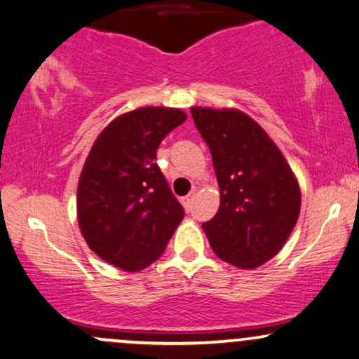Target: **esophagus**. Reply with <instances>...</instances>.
I'll use <instances>...</instances> for the list:
<instances>
[{"mask_svg":"<svg viewBox=\"0 0 359 359\" xmlns=\"http://www.w3.org/2000/svg\"><path fill=\"white\" fill-rule=\"evenodd\" d=\"M194 196H196V194L191 192V194H189V196L182 197V204H184V207H185V210H191V205H192Z\"/></svg>","mask_w":359,"mask_h":359,"instance_id":"obj_1","label":"esophagus"}]
</instances>
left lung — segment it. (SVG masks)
I'll return each instance as SVG.
<instances>
[{
	"label": "left lung",
	"instance_id": "1",
	"mask_svg": "<svg viewBox=\"0 0 359 359\" xmlns=\"http://www.w3.org/2000/svg\"><path fill=\"white\" fill-rule=\"evenodd\" d=\"M191 114L221 189L217 214L202 229L222 261L254 269L273 259L291 236L299 217V185L284 155L250 116L202 107H192Z\"/></svg>",
	"mask_w": 359,
	"mask_h": 359
}]
</instances>
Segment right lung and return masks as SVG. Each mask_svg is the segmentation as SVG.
I'll use <instances>...</instances> for the list:
<instances>
[{"mask_svg": "<svg viewBox=\"0 0 359 359\" xmlns=\"http://www.w3.org/2000/svg\"><path fill=\"white\" fill-rule=\"evenodd\" d=\"M187 115L144 107L120 115L90 150L79 180L80 231L97 256L135 273L162 256L184 207L155 158L161 142Z\"/></svg>", "mask_w": 359, "mask_h": 359, "instance_id": "add662e5", "label": "right lung"}]
</instances>
